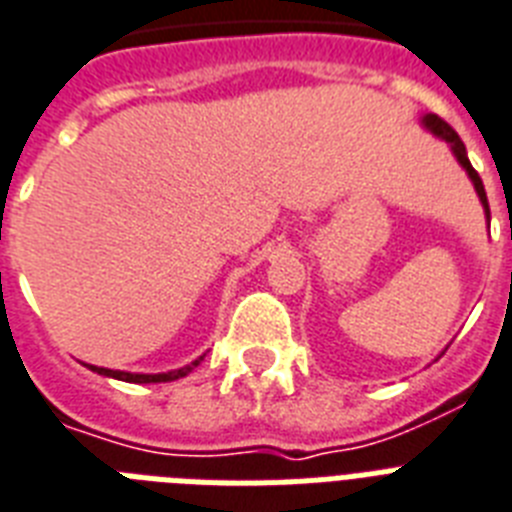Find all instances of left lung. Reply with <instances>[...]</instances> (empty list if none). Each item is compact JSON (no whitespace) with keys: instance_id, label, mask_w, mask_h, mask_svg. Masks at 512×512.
Segmentation results:
<instances>
[{"instance_id":"obj_1","label":"left lung","mask_w":512,"mask_h":512,"mask_svg":"<svg viewBox=\"0 0 512 512\" xmlns=\"http://www.w3.org/2000/svg\"><path fill=\"white\" fill-rule=\"evenodd\" d=\"M423 123H426V126H429L436 136H442L444 141H450L452 152H455V157H458V160H460V165H463V168L468 170V176H471L473 186H476V191H479L481 205H484L486 215H489V202H486V191H484V184H481V176H479V173H476V170H473L471 160H468V155H465V144H463V141H460V136L455 134V128H452L450 123H444L442 118H436V115H426V118H423ZM510 239H512V234H510Z\"/></svg>"}]
</instances>
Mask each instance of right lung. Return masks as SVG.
<instances>
[{
  "mask_svg": "<svg viewBox=\"0 0 512 512\" xmlns=\"http://www.w3.org/2000/svg\"><path fill=\"white\" fill-rule=\"evenodd\" d=\"M202 360V357H199ZM199 360H194L186 368H178V371H168V373H126V371H110V368H97V365H89L91 371L102 373V376L118 378V381H128V384H160V381H176V378H184L186 373H191L199 365Z\"/></svg>",
  "mask_w": 512,
  "mask_h": 512,
  "instance_id": "1",
  "label": "right lung"
}]
</instances>
